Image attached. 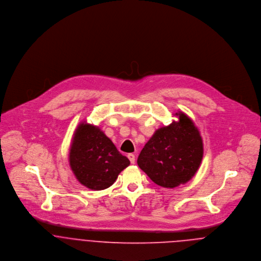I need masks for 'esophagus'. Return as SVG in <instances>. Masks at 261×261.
<instances>
[{"instance_id":"obj_1","label":"esophagus","mask_w":261,"mask_h":261,"mask_svg":"<svg viewBox=\"0 0 261 261\" xmlns=\"http://www.w3.org/2000/svg\"><path fill=\"white\" fill-rule=\"evenodd\" d=\"M127 158H128V160L130 161L132 164H135V163H136V156H135L134 153H128V154H127Z\"/></svg>"}]
</instances>
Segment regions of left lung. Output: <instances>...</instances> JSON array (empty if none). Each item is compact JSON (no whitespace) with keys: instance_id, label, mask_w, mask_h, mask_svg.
I'll use <instances>...</instances> for the list:
<instances>
[{"instance_id":"1","label":"left lung","mask_w":261,"mask_h":261,"mask_svg":"<svg viewBox=\"0 0 261 261\" xmlns=\"http://www.w3.org/2000/svg\"><path fill=\"white\" fill-rule=\"evenodd\" d=\"M179 120L155 130L142 149L139 167L159 186L175 188L190 181L203 159V141L197 126L184 112Z\"/></svg>"}]
</instances>
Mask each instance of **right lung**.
Here are the masks:
<instances>
[{
	"label": "right lung",
	"instance_id": "right-lung-1",
	"mask_svg": "<svg viewBox=\"0 0 261 261\" xmlns=\"http://www.w3.org/2000/svg\"><path fill=\"white\" fill-rule=\"evenodd\" d=\"M129 164L98 126L86 121L78 124L69 150V165L80 184L94 191L105 190Z\"/></svg>",
	"mask_w": 261,
	"mask_h": 261
}]
</instances>
